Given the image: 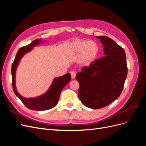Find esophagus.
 Returning a JSON list of instances; mask_svg holds the SVG:
<instances>
[{"mask_svg":"<svg viewBox=\"0 0 146 146\" xmlns=\"http://www.w3.org/2000/svg\"><path fill=\"white\" fill-rule=\"evenodd\" d=\"M70 74H71V77L72 79H74L76 77V72L75 71H72L70 72Z\"/></svg>","mask_w":146,"mask_h":146,"instance_id":"esophagus-1","label":"esophagus"}]
</instances>
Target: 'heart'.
I'll return each instance as SVG.
<instances>
[{
    "mask_svg": "<svg viewBox=\"0 0 146 146\" xmlns=\"http://www.w3.org/2000/svg\"><path fill=\"white\" fill-rule=\"evenodd\" d=\"M70 52L75 55H80L81 63L89 66L96 60L99 52V48L96 42L92 41L77 39L70 46Z\"/></svg>",
    "mask_w": 146,
    "mask_h": 146,
    "instance_id": "b5f03b06",
    "label": "heart"
}]
</instances>
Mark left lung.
Listing matches in <instances>:
<instances>
[{
    "label": "left lung",
    "instance_id": "1",
    "mask_svg": "<svg viewBox=\"0 0 146 146\" xmlns=\"http://www.w3.org/2000/svg\"><path fill=\"white\" fill-rule=\"evenodd\" d=\"M104 46L105 56L76 75L80 84L78 98L86 107L99 109L107 106L121 95L127 76L125 52L113 39L96 36Z\"/></svg>",
    "mask_w": 146,
    "mask_h": 146
}]
</instances>
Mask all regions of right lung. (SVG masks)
Segmentation results:
<instances>
[{
  "label": "right lung",
  "instance_id": "add662e5",
  "mask_svg": "<svg viewBox=\"0 0 146 146\" xmlns=\"http://www.w3.org/2000/svg\"><path fill=\"white\" fill-rule=\"evenodd\" d=\"M41 41L42 40L40 39H36L30 44L21 47L17 52L15 59L11 66L12 85L15 94L28 108L33 110H37V111L47 110L54 107L58 103L61 91L71 79L70 74H66L63 76L55 78L49 89L46 93L37 98H25L19 94L16 88L15 76L16 68L22 57L26 53L32 50L33 47L38 45Z\"/></svg>",
  "mask_w": 146,
  "mask_h": 146
}]
</instances>
